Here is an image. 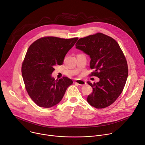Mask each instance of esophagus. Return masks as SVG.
Returning <instances> with one entry per match:
<instances>
[{
	"label": "esophagus",
	"mask_w": 145,
	"mask_h": 145,
	"mask_svg": "<svg viewBox=\"0 0 145 145\" xmlns=\"http://www.w3.org/2000/svg\"><path fill=\"white\" fill-rule=\"evenodd\" d=\"M74 83H77V84L80 85V86H83V85H85L86 84V82L84 80H76Z\"/></svg>",
	"instance_id": "esophagus-1"
}]
</instances>
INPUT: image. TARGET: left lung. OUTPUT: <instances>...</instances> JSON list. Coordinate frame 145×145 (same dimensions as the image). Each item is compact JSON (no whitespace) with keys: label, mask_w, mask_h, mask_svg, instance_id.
<instances>
[{"label":"left lung","mask_w":145,"mask_h":145,"mask_svg":"<svg viewBox=\"0 0 145 145\" xmlns=\"http://www.w3.org/2000/svg\"><path fill=\"white\" fill-rule=\"evenodd\" d=\"M76 48L89 56L91 75L99 78L97 83H87L93 92L87 97L88 103L98 109L112 105L120 96L128 77V65L117 42L101 33L81 38Z\"/></svg>","instance_id":"left-lung-1"}]
</instances>
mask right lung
<instances>
[{"label":"right lung","instance_id":"right-lung-1","mask_svg":"<svg viewBox=\"0 0 145 145\" xmlns=\"http://www.w3.org/2000/svg\"><path fill=\"white\" fill-rule=\"evenodd\" d=\"M77 40V37H44L37 39L29 47L21 72L26 89L39 106L48 108L57 105L72 84L73 81L68 77L55 80L51 74L54 66L63 63L66 54Z\"/></svg>","mask_w":145,"mask_h":145}]
</instances>
